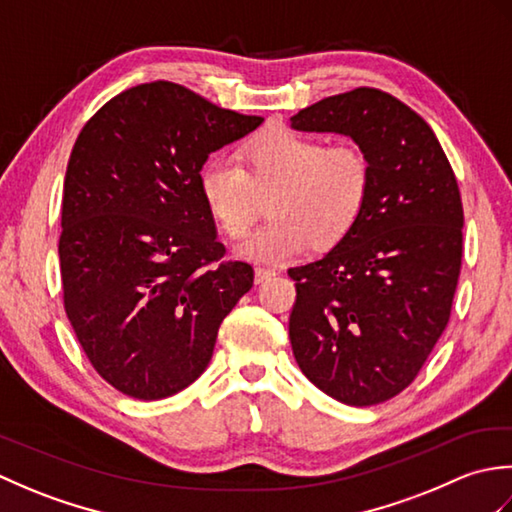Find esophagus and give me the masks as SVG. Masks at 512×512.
Masks as SVG:
<instances>
[{
    "label": "esophagus",
    "mask_w": 512,
    "mask_h": 512,
    "mask_svg": "<svg viewBox=\"0 0 512 512\" xmlns=\"http://www.w3.org/2000/svg\"><path fill=\"white\" fill-rule=\"evenodd\" d=\"M270 277H275V270L270 268H255V284H264Z\"/></svg>",
    "instance_id": "obj_1"
}]
</instances>
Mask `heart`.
<instances>
[{
  "label": "heart",
  "instance_id": "1",
  "mask_svg": "<svg viewBox=\"0 0 512 512\" xmlns=\"http://www.w3.org/2000/svg\"><path fill=\"white\" fill-rule=\"evenodd\" d=\"M244 165L213 156L200 169L198 187L213 220L231 237L253 220L255 191L275 189L268 204L273 220L235 244V255L248 262L281 264L312 244L332 248L365 211L372 171L354 147H328L321 138L273 127L250 140Z\"/></svg>",
  "mask_w": 512,
  "mask_h": 512
}]
</instances>
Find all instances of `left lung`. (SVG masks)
I'll use <instances>...</instances> for the list:
<instances>
[{"label": "left lung", "instance_id": "8db88e82", "mask_svg": "<svg viewBox=\"0 0 512 512\" xmlns=\"http://www.w3.org/2000/svg\"><path fill=\"white\" fill-rule=\"evenodd\" d=\"M290 123L347 136L372 171L354 231L288 270L292 354L323 394L378 405L418 376L449 323L462 266L458 180L433 129L376 88L328 96Z\"/></svg>", "mask_w": 512, "mask_h": 512}]
</instances>
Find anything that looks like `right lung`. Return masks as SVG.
<instances>
[{"label":"right lung","instance_id":"1","mask_svg":"<svg viewBox=\"0 0 512 512\" xmlns=\"http://www.w3.org/2000/svg\"><path fill=\"white\" fill-rule=\"evenodd\" d=\"M262 123L154 81L107 101L76 138L59 239L65 314L123 394L160 400L198 380L224 317L253 288L250 264L220 262L198 176Z\"/></svg>","mask_w":512,"mask_h":512}]
</instances>
